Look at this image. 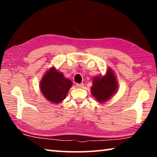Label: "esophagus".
Listing matches in <instances>:
<instances>
[{
    "instance_id": "obj_1",
    "label": "esophagus",
    "mask_w": 157,
    "mask_h": 157,
    "mask_svg": "<svg viewBox=\"0 0 157 157\" xmlns=\"http://www.w3.org/2000/svg\"><path fill=\"white\" fill-rule=\"evenodd\" d=\"M76 86L78 87V88H83L84 87V84H76Z\"/></svg>"
}]
</instances>
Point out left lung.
I'll return each mask as SVG.
<instances>
[{"instance_id":"obj_1","label":"left lung","mask_w":157,"mask_h":157,"mask_svg":"<svg viewBox=\"0 0 157 157\" xmlns=\"http://www.w3.org/2000/svg\"><path fill=\"white\" fill-rule=\"evenodd\" d=\"M91 94L99 102H106L117 90V82L113 71L109 70L107 75L94 79Z\"/></svg>"}]
</instances>
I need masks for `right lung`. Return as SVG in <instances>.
<instances>
[{"mask_svg": "<svg viewBox=\"0 0 157 157\" xmlns=\"http://www.w3.org/2000/svg\"><path fill=\"white\" fill-rule=\"evenodd\" d=\"M71 86V81L65 78L62 73L55 71L54 68H50L44 75L40 84L41 91L44 97L50 102L56 104L64 99Z\"/></svg>", "mask_w": 157, "mask_h": 157, "instance_id": "obj_1", "label": "right lung"}]
</instances>
